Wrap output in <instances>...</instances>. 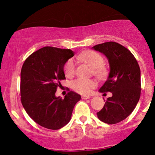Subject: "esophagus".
Instances as JSON below:
<instances>
[{"instance_id":"1","label":"esophagus","mask_w":155,"mask_h":155,"mask_svg":"<svg viewBox=\"0 0 155 155\" xmlns=\"http://www.w3.org/2000/svg\"><path fill=\"white\" fill-rule=\"evenodd\" d=\"M89 98H90V96H82V99H84V100H87V99H89Z\"/></svg>"}]
</instances>
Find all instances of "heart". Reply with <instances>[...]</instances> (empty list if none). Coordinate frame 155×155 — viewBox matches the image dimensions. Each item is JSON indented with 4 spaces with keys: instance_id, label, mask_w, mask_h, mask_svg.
Here are the masks:
<instances>
[{
    "instance_id": "b5f03b06",
    "label": "heart",
    "mask_w": 155,
    "mask_h": 155,
    "mask_svg": "<svg viewBox=\"0 0 155 155\" xmlns=\"http://www.w3.org/2000/svg\"><path fill=\"white\" fill-rule=\"evenodd\" d=\"M79 61H82L94 68V74L98 77H103L105 74V69L103 67L104 60L103 56L98 52L92 51L84 52L77 57ZM76 62L74 59H70L64 65V72L66 77H71L75 73ZM96 82L91 79L78 78L73 81L72 87L73 90L81 94H89L91 90L96 87Z\"/></svg>"
}]
</instances>
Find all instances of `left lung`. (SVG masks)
<instances>
[{
	"instance_id": "8db88e82",
	"label": "left lung",
	"mask_w": 155,
	"mask_h": 155,
	"mask_svg": "<svg viewBox=\"0 0 155 155\" xmlns=\"http://www.w3.org/2000/svg\"><path fill=\"white\" fill-rule=\"evenodd\" d=\"M92 48L103 53L109 64V76L99 91L112 93L97 116L107 124H116L127 118L140 100V68L133 54L118 43L109 41Z\"/></svg>"
}]
</instances>
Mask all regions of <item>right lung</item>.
<instances>
[{"instance_id":"right-lung-1","label":"right lung","mask_w":155,"mask_h":155,"mask_svg":"<svg viewBox=\"0 0 155 155\" xmlns=\"http://www.w3.org/2000/svg\"><path fill=\"white\" fill-rule=\"evenodd\" d=\"M74 55L70 49L46 46L34 52L23 64L21 102L31 118L44 128L57 130L66 125L81 98L72 91L64 99L55 96L60 81L65 79V63Z\"/></svg>"}]
</instances>
